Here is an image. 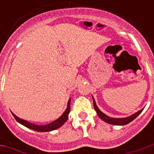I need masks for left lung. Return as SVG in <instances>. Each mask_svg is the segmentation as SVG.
I'll return each instance as SVG.
<instances>
[{
	"instance_id": "left-lung-1",
	"label": "left lung",
	"mask_w": 154,
	"mask_h": 154,
	"mask_svg": "<svg viewBox=\"0 0 154 154\" xmlns=\"http://www.w3.org/2000/svg\"><path fill=\"white\" fill-rule=\"evenodd\" d=\"M92 99H93L94 108H95V110L97 111V116H99V118L102 119L105 122L108 123V124H110V125H125L129 124V123H130L131 121H133L134 119H135L136 117L139 116V114L141 113L143 111V109H142V110H139L138 112L133 114L132 116H128V117H125V118H113V117H110V116H106V114H104L103 112L97 107L93 97H92Z\"/></svg>"
}]
</instances>
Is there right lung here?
Here are the masks:
<instances>
[{"instance_id": "right-lung-1", "label": "right lung", "mask_w": 154, "mask_h": 154, "mask_svg": "<svg viewBox=\"0 0 154 154\" xmlns=\"http://www.w3.org/2000/svg\"><path fill=\"white\" fill-rule=\"evenodd\" d=\"M70 102H71V98L68 100L67 106V109L65 110L63 115L57 119L56 120H54L53 122L49 123V124H47V125H35V124H33V123H30L27 121V120H25V119H20L19 118L18 116H16L14 113H12L13 116L15 117V119H16V121L19 122L20 124H21L25 127H27L29 129H33V130H35V131H38V132H49V131H53V130H55V129L60 128L61 126L63 125V124L68 119V114L70 112Z\"/></svg>"}]
</instances>
